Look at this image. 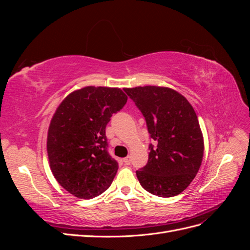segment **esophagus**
<instances>
[{
	"label": "esophagus",
	"instance_id": "34e87169",
	"mask_svg": "<svg viewBox=\"0 0 250 250\" xmlns=\"http://www.w3.org/2000/svg\"><path fill=\"white\" fill-rule=\"evenodd\" d=\"M123 162L125 163V165H130V156H126L123 160Z\"/></svg>",
	"mask_w": 250,
	"mask_h": 250
}]
</instances>
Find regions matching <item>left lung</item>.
<instances>
[{"mask_svg":"<svg viewBox=\"0 0 250 250\" xmlns=\"http://www.w3.org/2000/svg\"><path fill=\"white\" fill-rule=\"evenodd\" d=\"M146 120L150 138L148 163L137 176L141 186L160 197L180 194L192 183L204 144L196 112L186 98L169 87L124 88Z\"/></svg>","mask_w":250,"mask_h":250,"instance_id":"1","label":"left lung"}]
</instances>
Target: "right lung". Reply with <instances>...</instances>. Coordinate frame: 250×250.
<instances>
[{"label":"right lung","instance_id":"add662e5","mask_svg":"<svg viewBox=\"0 0 250 250\" xmlns=\"http://www.w3.org/2000/svg\"><path fill=\"white\" fill-rule=\"evenodd\" d=\"M126 102L121 88L85 86L67 96L53 116L47 139L50 168L77 198L97 197L115 178L119 165L107 151L105 128Z\"/></svg>","mask_w":250,"mask_h":250}]
</instances>
